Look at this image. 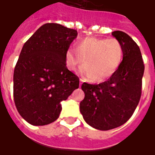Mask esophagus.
I'll return each mask as SVG.
<instances>
[{
    "instance_id": "1",
    "label": "esophagus",
    "mask_w": 155,
    "mask_h": 155,
    "mask_svg": "<svg viewBox=\"0 0 155 155\" xmlns=\"http://www.w3.org/2000/svg\"><path fill=\"white\" fill-rule=\"evenodd\" d=\"M83 83V79H80V85L81 86V84Z\"/></svg>"
}]
</instances>
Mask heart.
<instances>
[{"mask_svg": "<svg viewBox=\"0 0 155 155\" xmlns=\"http://www.w3.org/2000/svg\"><path fill=\"white\" fill-rule=\"evenodd\" d=\"M124 58V48L115 38L86 37L81 41L76 48H70L65 53V64L69 70L74 71L84 63L80 72L94 81L107 80L120 68Z\"/></svg>", "mask_w": 155, "mask_h": 155, "instance_id": "1", "label": "heart"}]
</instances>
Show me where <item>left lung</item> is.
<instances>
[{"mask_svg": "<svg viewBox=\"0 0 155 155\" xmlns=\"http://www.w3.org/2000/svg\"><path fill=\"white\" fill-rule=\"evenodd\" d=\"M124 48L120 68L107 81L99 84L83 83L84 98L80 110L84 121L96 130H109L126 123L141 96L144 71L140 47L126 33L112 32Z\"/></svg>", "mask_w": 155, "mask_h": 155, "instance_id": "1", "label": "left lung"}]
</instances>
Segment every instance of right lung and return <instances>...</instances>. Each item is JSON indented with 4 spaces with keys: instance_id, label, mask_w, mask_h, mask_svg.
<instances>
[{
    "instance_id": "obj_1",
    "label": "right lung",
    "mask_w": 155,
    "mask_h": 155,
    "mask_svg": "<svg viewBox=\"0 0 155 155\" xmlns=\"http://www.w3.org/2000/svg\"><path fill=\"white\" fill-rule=\"evenodd\" d=\"M77 31L46 23L25 42L13 76V94L21 116L32 125L58 119L61 102L79 88V78L65 64V53Z\"/></svg>"
}]
</instances>
